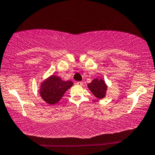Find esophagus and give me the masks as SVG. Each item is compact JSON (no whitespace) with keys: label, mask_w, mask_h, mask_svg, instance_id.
<instances>
[{"label":"esophagus","mask_w":155,"mask_h":155,"mask_svg":"<svg viewBox=\"0 0 155 155\" xmlns=\"http://www.w3.org/2000/svg\"><path fill=\"white\" fill-rule=\"evenodd\" d=\"M77 84L78 85L82 86L83 85V82H81V81H78V82H77Z\"/></svg>","instance_id":"34e87169"}]
</instances>
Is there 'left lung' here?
Instances as JSON below:
<instances>
[{
  "mask_svg": "<svg viewBox=\"0 0 155 155\" xmlns=\"http://www.w3.org/2000/svg\"><path fill=\"white\" fill-rule=\"evenodd\" d=\"M87 87L98 99H103L105 97L107 85L103 78H94L90 83L87 84Z\"/></svg>",
  "mask_w": 155,
  "mask_h": 155,
  "instance_id": "obj_1",
  "label": "left lung"
}]
</instances>
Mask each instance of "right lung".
<instances>
[{"label":"right lung","mask_w":155,"mask_h":155,"mask_svg":"<svg viewBox=\"0 0 155 155\" xmlns=\"http://www.w3.org/2000/svg\"><path fill=\"white\" fill-rule=\"evenodd\" d=\"M73 85L70 81H63L56 75H51L41 83L40 94L44 101L54 104L61 100L68 89Z\"/></svg>","instance_id":"1"}]
</instances>
